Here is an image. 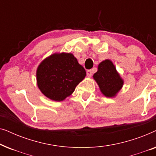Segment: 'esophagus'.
Listing matches in <instances>:
<instances>
[{
  "instance_id": "1",
  "label": "esophagus",
  "mask_w": 156,
  "mask_h": 156,
  "mask_svg": "<svg viewBox=\"0 0 156 156\" xmlns=\"http://www.w3.org/2000/svg\"><path fill=\"white\" fill-rule=\"evenodd\" d=\"M87 75L88 77H91V75H92V71H91V69L89 70H87Z\"/></svg>"
}]
</instances>
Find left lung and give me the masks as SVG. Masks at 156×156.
Wrapping results in <instances>:
<instances>
[{
  "instance_id": "1",
  "label": "left lung",
  "mask_w": 156,
  "mask_h": 156,
  "mask_svg": "<svg viewBox=\"0 0 156 156\" xmlns=\"http://www.w3.org/2000/svg\"><path fill=\"white\" fill-rule=\"evenodd\" d=\"M93 78L99 85L101 93L106 97H116L123 84V80L109 59H105L98 65V70Z\"/></svg>"
}]
</instances>
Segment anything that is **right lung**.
Wrapping results in <instances>:
<instances>
[{"label": "right lung", "instance_id": "add662e5", "mask_svg": "<svg viewBox=\"0 0 156 156\" xmlns=\"http://www.w3.org/2000/svg\"><path fill=\"white\" fill-rule=\"evenodd\" d=\"M86 71L72 53H55L40 64L36 76L38 88L49 99L65 100L84 80Z\"/></svg>", "mask_w": 156, "mask_h": 156}]
</instances>
